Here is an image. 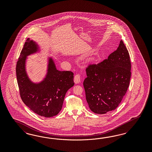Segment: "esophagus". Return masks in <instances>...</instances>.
<instances>
[{"mask_svg":"<svg viewBox=\"0 0 152 152\" xmlns=\"http://www.w3.org/2000/svg\"><path fill=\"white\" fill-rule=\"evenodd\" d=\"M80 80H81V77L80 75L79 74H76L74 76V82L75 83H78L80 82Z\"/></svg>","mask_w":152,"mask_h":152,"instance_id":"esophagus-1","label":"esophagus"}]
</instances>
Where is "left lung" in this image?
<instances>
[{
  "label": "left lung",
  "mask_w": 152,
  "mask_h": 152,
  "mask_svg": "<svg viewBox=\"0 0 152 152\" xmlns=\"http://www.w3.org/2000/svg\"><path fill=\"white\" fill-rule=\"evenodd\" d=\"M130 70L129 52L122 40L107 59L88 64L83 85L91 110L104 114L119 106L129 88Z\"/></svg>",
  "instance_id": "8db88e82"
}]
</instances>
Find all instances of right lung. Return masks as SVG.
<instances>
[{
  "label": "right lung",
  "mask_w": 152,
  "mask_h": 152,
  "mask_svg": "<svg viewBox=\"0 0 152 152\" xmlns=\"http://www.w3.org/2000/svg\"><path fill=\"white\" fill-rule=\"evenodd\" d=\"M36 49L35 44L27 39L20 53L16 64L19 95L23 102L34 113L50 118L57 115L61 110L66 92L75 84L74 73L56 69L50 59L45 80L40 83L33 84L28 78L24 66L26 56Z\"/></svg>",
  "instance_id": "1"
}]
</instances>
